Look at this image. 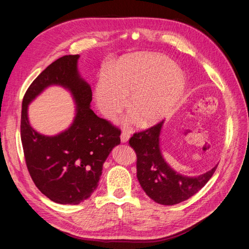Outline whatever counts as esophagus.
I'll return each instance as SVG.
<instances>
[{"mask_svg":"<svg viewBox=\"0 0 249 249\" xmlns=\"http://www.w3.org/2000/svg\"><path fill=\"white\" fill-rule=\"evenodd\" d=\"M130 138V133L126 132V131H123L122 135H120V139H122L123 143H125L127 140Z\"/></svg>","mask_w":249,"mask_h":249,"instance_id":"1","label":"esophagus"}]
</instances>
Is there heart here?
I'll list each match as a JSON object with an SVG mask.
<instances>
[{"label": "heart", "instance_id": "heart-1", "mask_svg": "<svg viewBox=\"0 0 249 249\" xmlns=\"http://www.w3.org/2000/svg\"><path fill=\"white\" fill-rule=\"evenodd\" d=\"M185 88L184 74L172 60L157 55L129 56L118 60L108 78L100 80L95 100L103 114L113 118L130 97V111L147 126L171 114ZM130 122H135L134 116Z\"/></svg>", "mask_w": 249, "mask_h": 249}]
</instances>
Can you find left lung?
<instances>
[{
    "label": "left lung",
    "mask_w": 249,
    "mask_h": 249,
    "mask_svg": "<svg viewBox=\"0 0 249 249\" xmlns=\"http://www.w3.org/2000/svg\"><path fill=\"white\" fill-rule=\"evenodd\" d=\"M164 122L135 133L129 140L137 156V178L142 189L154 201L172 206L190 198L212 178L217 165L203 175L186 177L173 170L160 149V134Z\"/></svg>",
    "instance_id": "left-lung-1"
}]
</instances>
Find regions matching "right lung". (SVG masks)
<instances>
[{"mask_svg": "<svg viewBox=\"0 0 249 249\" xmlns=\"http://www.w3.org/2000/svg\"><path fill=\"white\" fill-rule=\"evenodd\" d=\"M79 57L66 55L50 64L29 86L21 106L20 138L30 176L42 194L61 205H78L91 196L122 133L90 109L92 91L79 74ZM51 85L69 89L77 109L69 129L44 137L29 125L27 105Z\"/></svg>", "mask_w": 249, "mask_h": 249, "instance_id": "obj_1", "label": "right lung"}]
</instances>
